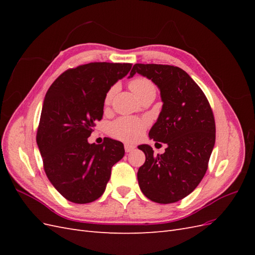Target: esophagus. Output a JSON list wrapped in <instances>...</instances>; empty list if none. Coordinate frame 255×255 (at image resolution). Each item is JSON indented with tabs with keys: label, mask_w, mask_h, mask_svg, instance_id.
<instances>
[{
	"label": "esophagus",
	"mask_w": 255,
	"mask_h": 255,
	"mask_svg": "<svg viewBox=\"0 0 255 255\" xmlns=\"http://www.w3.org/2000/svg\"><path fill=\"white\" fill-rule=\"evenodd\" d=\"M134 149H135V146L132 145V144H128V143H126V144H125V150H126L127 153H128V152H130V151H133Z\"/></svg>",
	"instance_id": "esophagus-1"
}]
</instances>
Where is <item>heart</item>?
I'll return each instance as SVG.
<instances>
[{
    "instance_id": "heart-1",
    "label": "heart",
    "mask_w": 255,
    "mask_h": 255,
    "mask_svg": "<svg viewBox=\"0 0 255 255\" xmlns=\"http://www.w3.org/2000/svg\"><path fill=\"white\" fill-rule=\"evenodd\" d=\"M128 87L134 94L141 99L149 92H155L154 84L143 76H137L128 83ZM115 94V87H112L106 92L104 102L109 104ZM145 128V121L134 117H121L115 120L109 128V133L116 139L123 140L127 142H133L141 136Z\"/></svg>"
}]
</instances>
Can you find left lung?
I'll list each match as a JSON object with an SVG mask.
<instances>
[{"label":"left lung","mask_w":255,"mask_h":255,"mask_svg":"<svg viewBox=\"0 0 255 255\" xmlns=\"http://www.w3.org/2000/svg\"><path fill=\"white\" fill-rule=\"evenodd\" d=\"M135 73L152 80L160 90L163 109L149 136L168 144L156 156L150 145L138 146L145 155L138 183L151 201L174 203L194 191L207 170L216 139L214 114L202 89L183 69L135 64L129 78Z\"/></svg>","instance_id":"1"}]
</instances>
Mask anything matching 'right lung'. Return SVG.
<instances>
[{
	"label": "right lung",
	"mask_w": 255,
	"mask_h": 255,
	"mask_svg": "<svg viewBox=\"0 0 255 255\" xmlns=\"http://www.w3.org/2000/svg\"><path fill=\"white\" fill-rule=\"evenodd\" d=\"M132 64L90 63L70 68L45 95L36 140L48 179L68 201L94 202L103 195L112 167L125 155L123 143L104 138L89 143L102 119L106 92Z\"/></svg>",
	"instance_id": "add662e5"
}]
</instances>
